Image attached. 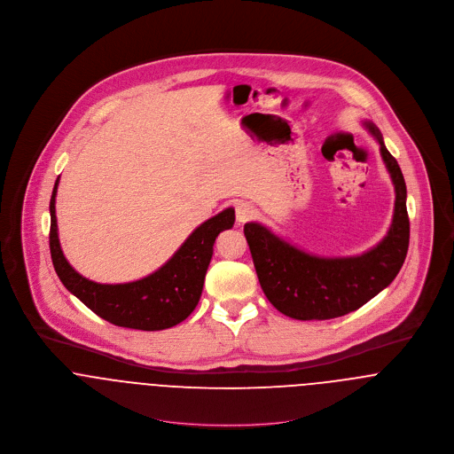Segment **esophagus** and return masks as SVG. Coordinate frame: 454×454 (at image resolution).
Listing matches in <instances>:
<instances>
[{
    "label": "esophagus",
    "instance_id": "1",
    "mask_svg": "<svg viewBox=\"0 0 454 454\" xmlns=\"http://www.w3.org/2000/svg\"><path fill=\"white\" fill-rule=\"evenodd\" d=\"M254 216H255V207L250 202H238L236 204V218H238L239 225L247 223Z\"/></svg>",
    "mask_w": 454,
    "mask_h": 454
}]
</instances>
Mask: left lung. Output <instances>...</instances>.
Returning <instances> with one entry per match:
<instances>
[{"label": "left lung", "mask_w": 454, "mask_h": 454, "mask_svg": "<svg viewBox=\"0 0 454 454\" xmlns=\"http://www.w3.org/2000/svg\"><path fill=\"white\" fill-rule=\"evenodd\" d=\"M364 126L378 139L395 187V209L387 236L355 257H317L299 250L257 222L245 225L260 286L269 302L295 320H330L356 311L398 274L409 248L407 189L398 162L372 122Z\"/></svg>", "instance_id": "1"}]
</instances>
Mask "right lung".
I'll list each match as a JSON object with an SVG mask.
<instances>
[{
    "instance_id": "add662e5",
    "label": "right lung",
    "mask_w": 454,
    "mask_h": 454,
    "mask_svg": "<svg viewBox=\"0 0 454 454\" xmlns=\"http://www.w3.org/2000/svg\"><path fill=\"white\" fill-rule=\"evenodd\" d=\"M58 185L59 178L51 197V255L66 288L98 317L117 326L153 332L184 322L200 299L215 239L234 225V209L227 207L200 223L155 272L130 283L103 285L83 278L66 260L56 218Z\"/></svg>"
}]
</instances>
